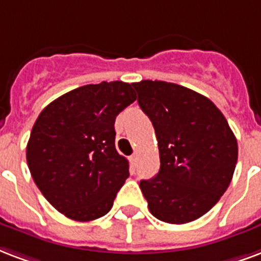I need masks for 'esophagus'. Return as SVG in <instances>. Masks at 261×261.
<instances>
[{"mask_svg": "<svg viewBox=\"0 0 261 261\" xmlns=\"http://www.w3.org/2000/svg\"><path fill=\"white\" fill-rule=\"evenodd\" d=\"M137 162H138V156H137V153H134L133 156H130V163H131V166L135 167L137 166Z\"/></svg>", "mask_w": 261, "mask_h": 261, "instance_id": "34e87169", "label": "esophagus"}]
</instances>
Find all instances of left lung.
<instances>
[{
    "label": "left lung",
    "instance_id": "obj_1",
    "mask_svg": "<svg viewBox=\"0 0 261 261\" xmlns=\"http://www.w3.org/2000/svg\"><path fill=\"white\" fill-rule=\"evenodd\" d=\"M133 86L160 154L159 174L139 182L150 214L171 224L201 218L227 190L236 170L238 145L226 117L188 87L163 81Z\"/></svg>",
    "mask_w": 261,
    "mask_h": 261
}]
</instances>
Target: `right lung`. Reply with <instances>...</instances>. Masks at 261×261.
<instances>
[{
  "instance_id": "1",
  "label": "right lung",
  "mask_w": 261,
  "mask_h": 261,
  "mask_svg": "<svg viewBox=\"0 0 261 261\" xmlns=\"http://www.w3.org/2000/svg\"><path fill=\"white\" fill-rule=\"evenodd\" d=\"M137 99L133 85H86L51 101L34 123L27 164L45 198L67 218L89 222L111 211L128 178L115 148V119Z\"/></svg>"
}]
</instances>
